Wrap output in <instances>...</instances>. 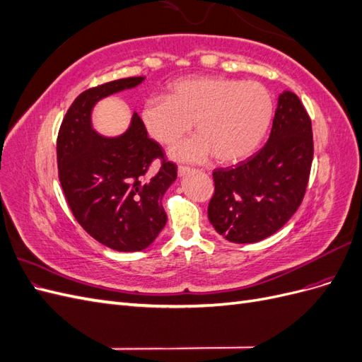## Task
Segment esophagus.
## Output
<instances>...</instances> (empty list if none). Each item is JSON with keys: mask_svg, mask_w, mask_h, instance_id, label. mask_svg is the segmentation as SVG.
<instances>
[{"mask_svg": "<svg viewBox=\"0 0 362 362\" xmlns=\"http://www.w3.org/2000/svg\"><path fill=\"white\" fill-rule=\"evenodd\" d=\"M192 169L187 168V166H180L178 168V177H184V175H187Z\"/></svg>", "mask_w": 362, "mask_h": 362, "instance_id": "esophagus-1", "label": "esophagus"}]
</instances>
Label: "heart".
Masks as SVG:
<instances>
[{
	"instance_id": "1",
	"label": "heart",
	"mask_w": 362,
	"mask_h": 362,
	"mask_svg": "<svg viewBox=\"0 0 362 362\" xmlns=\"http://www.w3.org/2000/svg\"><path fill=\"white\" fill-rule=\"evenodd\" d=\"M273 98L257 81L226 76H198L177 81L168 96L149 98L141 107V122L161 145H173L194 122L198 136L175 146L170 157L204 161L214 156L229 164L254 154L273 119Z\"/></svg>"
}]
</instances>
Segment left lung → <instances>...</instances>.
Returning a JSON list of instances; mask_svg holds the SVG:
<instances>
[{"mask_svg":"<svg viewBox=\"0 0 362 362\" xmlns=\"http://www.w3.org/2000/svg\"><path fill=\"white\" fill-rule=\"evenodd\" d=\"M313 154L311 119L298 95L282 92L267 144L237 166L213 172L208 218L216 231L238 245L279 231L303 199Z\"/></svg>","mask_w":362,"mask_h":362,"instance_id":"obj_1","label":"left lung"}]
</instances>
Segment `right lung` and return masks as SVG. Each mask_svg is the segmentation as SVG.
<instances>
[{
	"label": "right lung",
	"instance_id": "add662e5",
	"mask_svg": "<svg viewBox=\"0 0 362 362\" xmlns=\"http://www.w3.org/2000/svg\"><path fill=\"white\" fill-rule=\"evenodd\" d=\"M144 81L145 76H129L83 92L57 137L59 178L72 214L87 234L119 252H139L154 243L168 222L163 196L177 180V166L166 160L148 175L151 163L164 154L137 113L119 136L93 128L98 103Z\"/></svg>",
	"mask_w": 362,
	"mask_h": 362
}]
</instances>
